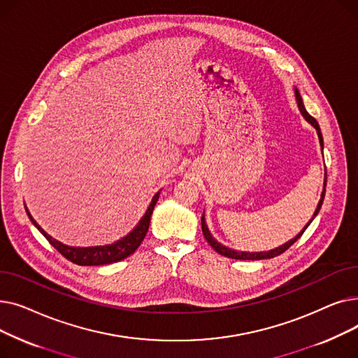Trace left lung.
<instances>
[{
  "label": "left lung",
  "mask_w": 358,
  "mask_h": 358,
  "mask_svg": "<svg viewBox=\"0 0 358 358\" xmlns=\"http://www.w3.org/2000/svg\"><path fill=\"white\" fill-rule=\"evenodd\" d=\"M294 97H296V103H297L299 111L302 113L303 119H305L310 126H313V127H315L316 134H317V138H319V145H321V149H322V152H324V138H322L321 127H319L317 122H316V120L309 115V113L306 111L305 104H303V100H302V96H300V92H299V90H297L296 87H294ZM325 187H327V174H325V180H324V190H322L321 199H319V203H317V206H316L315 213H313V216L310 217V220L305 224V228H303L302 231H300V232H299L293 239L287 241L286 243H283V245H280V247H277V248H274V250H270V251H258V252H250V251H236V250H232V248H229V247H224L223 243L217 242V241L213 238V235L210 234L209 227H208V223H206V219H204V213H203V216H201V231H203V235H204L206 241L209 242V245H210L216 252H219V254H220V255H223V257L232 258V259H266V258L277 257V255H280V254H283L287 248H290V247L293 245V243H294L300 236H302V234L306 231V228H308L309 224L312 223V220L315 219V216L319 213V210H321V208H322V203H324V197H325Z\"/></svg>",
  "instance_id": "left-lung-1"
}]
</instances>
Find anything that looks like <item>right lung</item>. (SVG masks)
I'll use <instances>...</instances> for the list:
<instances>
[{
	"mask_svg": "<svg viewBox=\"0 0 358 358\" xmlns=\"http://www.w3.org/2000/svg\"><path fill=\"white\" fill-rule=\"evenodd\" d=\"M159 193H161V190L158 193H155V196L152 197V200H150V203L148 206L145 215L141 217L136 227L131 229L126 236H123L122 239H119L116 242L108 243V245H97V247L65 245V243L52 238L48 232H45L41 224L37 223L33 219V216L30 215L27 206H24V208H26V213H27L29 219L31 220L34 227L39 229L41 234L50 242V245L58 250L66 259H69L71 262H73V264H78V266H104V264H111V262L122 261L138 250V247L142 243V241L149 229L150 215H152L155 204L159 199Z\"/></svg>",
	"mask_w": 358,
	"mask_h": 358,
	"instance_id": "add662e5",
	"label": "right lung"
}]
</instances>
